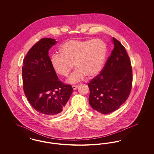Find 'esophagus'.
<instances>
[{
  "label": "esophagus",
  "mask_w": 154,
  "mask_h": 154,
  "mask_svg": "<svg viewBox=\"0 0 154 154\" xmlns=\"http://www.w3.org/2000/svg\"><path fill=\"white\" fill-rule=\"evenodd\" d=\"M79 85H73V89L74 90H75L77 88H78V87H79Z\"/></svg>",
  "instance_id": "1"
}]
</instances>
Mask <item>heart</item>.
Here are the masks:
<instances>
[{"label": "heart", "mask_w": 154, "mask_h": 154, "mask_svg": "<svg viewBox=\"0 0 154 154\" xmlns=\"http://www.w3.org/2000/svg\"><path fill=\"white\" fill-rule=\"evenodd\" d=\"M60 54H54L51 59L54 70L62 76L66 77L77 67L67 79L74 84L83 80L86 75L92 77L99 73L107 54V45L99 38L94 40H68L59 48Z\"/></svg>", "instance_id": "obj_1"}]
</instances>
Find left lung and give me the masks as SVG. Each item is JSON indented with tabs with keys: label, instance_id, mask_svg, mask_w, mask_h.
<instances>
[{
	"label": "left lung",
	"instance_id": "1",
	"mask_svg": "<svg viewBox=\"0 0 154 154\" xmlns=\"http://www.w3.org/2000/svg\"><path fill=\"white\" fill-rule=\"evenodd\" d=\"M114 48L100 73L89 81V102L94 110L108 114L118 110L130 95L132 67L125 48L112 37Z\"/></svg>",
	"mask_w": 154,
	"mask_h": 154
}]
</instances>
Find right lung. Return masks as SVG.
<instances>
[{
    "instance_id": "obj_1",
    "label": "right lung",
    "mask_w": 154,
    "mask_h": 154,
    "mask_svg": "<svg viewBox=\"0 0 154 154\" xmlns=\"http://www.w3.org/2000/svg\"><path fill=\"white\" fill-rule=\"evenodd\" d=\"M55 40L43 38L28 52L22 67L23 89L32 107L40 114L57 116L65 109L73 92L70 85L63 83L52 67L48 51Z\"/></svg>"
}]
</instances>
